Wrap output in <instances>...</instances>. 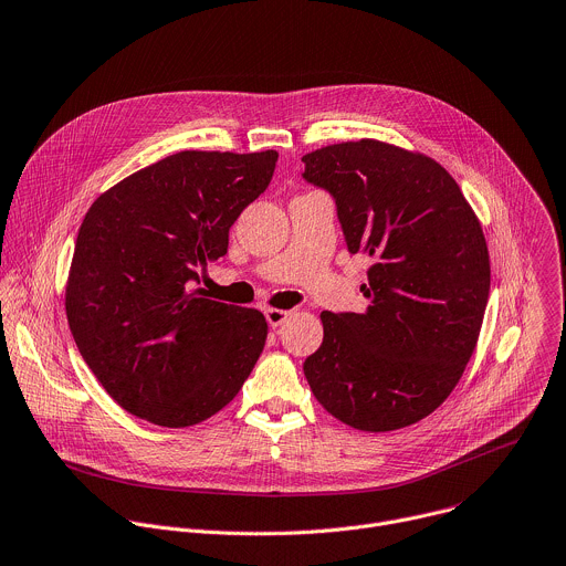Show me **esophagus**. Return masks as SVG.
I'll return each instance as SVG.
<instances>
[{"mask_svg":"<svg viewBox=\"0 0 566 566\" xmlns=\"http://www.w3.org/2000/svg\"><path fill=\"white\" fill-rule=\"evenodd\" d=\"M264 313H266V322H269L273 328L282 326V324L291 317V311H284V308H266Z\"/></svg>","mask_w":566,"mask_h":566,"instance_id":"1","label":"esophagus"}]
</instances>
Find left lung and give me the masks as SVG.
Here are the masks:
<instances>
[{
	"label": "left lung",
	"mask_w": 566,
	"mask_h": 566,
	"mask_svg": "<svg viewBox=\"0 0 566 566\" xmlns=\"http://www.w3.org/2000/svg\"><path fill=\"white\" fill-rule=\"evenodd\" d=\"M304 177L335 198L350 253L373 260L364 313L322 311L304 375L339 422L370 433L424 420L475 350L491 286L482 224L433 157L380 139L317 148Z\"/></svg>",
	"instance_id": "obj_1"
}]
</instances>
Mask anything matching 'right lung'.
<instances>
[{
  "label": "right lung",
  "mask_w": 566,
  "mask_h": 566,
  "mask_svg": "<svg viewBox=\"0 0 566 566\" xmlns=\"http://www.w3.org/2000/svg\"><path fill=\"white\" fill-rule=\"evenodd\" d=\"M275 150H179L111 186L84 216L66 280L75 344L104 391L157 427L222 411L269 333L258 308L191 291L273 177Z\"/></svg>",
  "instance_id": "add662e5"
}]
</instances>
